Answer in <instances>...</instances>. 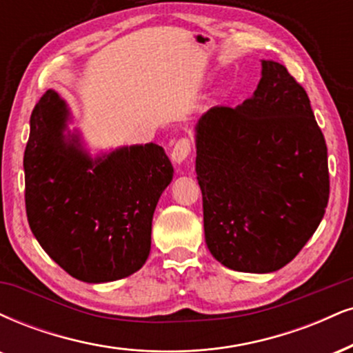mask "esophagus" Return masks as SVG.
Wrapping results in <instances>:
<instances>
[{"mask_svg": "<svg viewBox=\"0 0 353 353\" xmlns=\"http://www.w3.org/2000/svg\"><path fill=\"white\" fill-rule=\"evenodd\" d=\"M190 148H192V146H190V141H189L188 138H181L179 141L174 144L172 152H171L174 163H176V164H182V163H184V161L189 158Z\"/></svg>", "mask_w": 353, "mask_h": 353, "instance_id": "esophagus-1", "label": "esophagus"}]
</instances>
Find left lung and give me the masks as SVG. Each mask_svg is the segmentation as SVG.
<instances>
[{
    "mask_svg": "<svg viewBox=\"0 0 353 353\" xmlns=\"http://www.w3.org/2000/svg\"><path fill=\"white\" fill-rule=\"evenodd\" d=\"M195 172L212 256L241 273H273L301 252L329 201L324 134L286 67L261 61L256 90L195 125Z\"/></svg>",
    "mask_w": 353,
    "mask_h": 353,
    "instance_id": "obj_1",
    "label": "left lung"
}]
</instances>
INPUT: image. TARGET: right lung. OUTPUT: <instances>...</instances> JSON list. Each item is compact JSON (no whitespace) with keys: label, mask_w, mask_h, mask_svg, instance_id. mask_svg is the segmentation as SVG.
Returning a JSON list of instances; mask_svg holds the SVG:
<instances>
[{"label":"right lung","mask_w":353,"mask_h":353,"mask_svg":"<svg viewBox=\"0 0 353 353\" xmlns=\"http://www.w3.org/2000/svg\"><path fill=\"white\" fill-rule=\"evenodd\" d=\"M70 120L54 90L32 110L24 151L29 227L70 276L117 281L150 256L152 215L174 168L154 143L92 156L79 131H69Z\"/></svg>","instance_id":"right-lung-1"}]
</instances>
